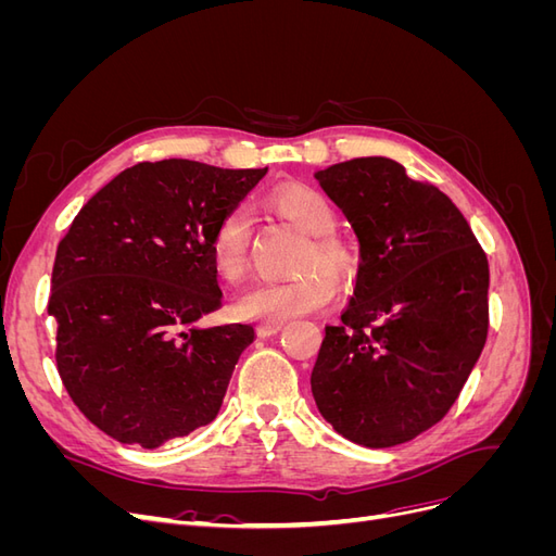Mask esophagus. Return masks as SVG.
Instances as JSON below:
<instances>
[{"label": "esophagus", "instance_id": "1", "mask_svg": "<svg viewBox=\"0 0 556 556\" xmlns=\"http://www.w3.org/2000/svg\"><path fill=\"white\" fill-rule=\"evenodd\" d=\"M282 327H285L282 319H280V323H262V325L257 327V333H260V336H274V333H278Z\"/></svg>", "mask_w": 556, "mask_h": 556}]
</instances>
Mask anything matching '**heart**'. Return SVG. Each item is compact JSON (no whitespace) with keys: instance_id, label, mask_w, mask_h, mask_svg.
Masks as SVG:
<instances>
[{"instance_id":"b5f03b06","label":"heart","mask_w":556,"mask_h":556,"mask_svg":"<svg viewBox=\"0 0 556 556\" xmlns=\"http://www.w3.org/2000/svg\"><path fill=\"white\" fill-rule=\"evenodd\" d=\"M266 204L296 227L311 233L313 243L301 264L306 274L296 278H257L233 299V311L243 319L257 323H280L299 315H308L331 304L336 296V278H350L355 274V255L352 250L333 237L339 227V213L327 194L311 185L288 182L280 185L266 197ZM252 231V213L248 206L231 208L220 225L215 227L211 239V257L215 271L227 280L243 276L248 266V248ZM325 265V269H319ZM332 274L329 275L328 271Z\"/></svg>"}]
</instances>
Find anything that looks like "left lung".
<instances>
[{
  "instance_id": "1",
  "label": "left lung",
  "mask_w": 556,
  "mask_h": 556,
  "mask_svg": "<svg viewBox=\"0 0 556 556\" xmlns=\"http://www.w3.org/2000/svg\"><path fill=\"white\" fill-rule=\"evenodd\" d=\"M359 239L355 294L311 374L348 441L392 447L447 415L490 329V264L462 211L390 157L315 174Z\"/></svg>"
}]
</instances>
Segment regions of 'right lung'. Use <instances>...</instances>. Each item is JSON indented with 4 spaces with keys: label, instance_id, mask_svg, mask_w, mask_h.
Wrapping results in <instances>:
<instances>
[{
    "label": "right lung",
    "instance_id": "obj_1",
    "mask_svg": "<svg viewBox=\"0 0 556 556\" xmlns=\"http://www.w3.org/2000/svg\"><path fill=\"white\" fill-rule=\"evenodd\" d=\"M264 176L139 162L104 185L60 241L48 299L58 371L111 439L153 450L220 410L255 329L197 325L223 304L211 239Z\"/></svg>",
    "mask_w": 556,
    "mask_h": 556
}]
</instances>
